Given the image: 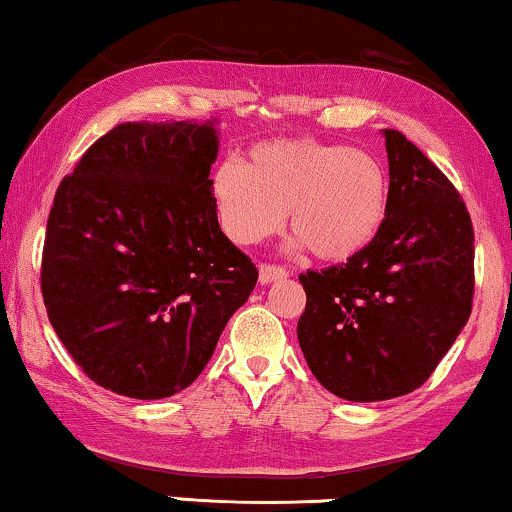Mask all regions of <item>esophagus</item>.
<instances>
[{
    "instance_id": "34e87169",
    "label": "esophagus",
    "mask_w": 512,
    "mask_h": 512,
    "mask_svg": "<svg viewBox=\"0 0 512 512\" xmlns=\"http://www.w3.org/2000/svg\"><path fill=\"white\" fill-rule=\"evenodd\" d=\"M261 284H272V281H284L288 279V270L281 268V265H272V263H263L261 268Z\"/></svg>"
}]
</instances>
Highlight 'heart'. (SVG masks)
<instances>
[{
    "label": "heart",
    "instance_id": "b5f03b06",
    "mask_svg": "<svg viewBox=\"0 0 512 512\" xmlns=\"http://www.w3.org/2000/svg\"><path fill=\"white\" fill-rule=\"evenodd\" d=\"M221 226L238 244H258L284 224L321 261L358 256L388 217V170L374 154L318 140H268L242 166L212 177Z\"/></svg>",
    "mask_w": 512,
    "mask_h": 512
}]
</instances>
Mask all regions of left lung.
<instances>
[{"label": "left lung", "instance_id": "1", "mask_svg": "<svg viewBox=\"0 0 512 512\" xmlns=\"http://www.w3.org/2000/svg\"><path fill=\"white\" fill-rule=\"evenodd\" d=\"M390 205L358 256L307 270L298 339L311 374L351 402L425 383L473 305V224L455 184L402 131L385 129Z\"/></svg>", "mask_w": 512, "mask_h": 512}]
</instances>
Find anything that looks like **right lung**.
I'll return each instance as SVG.
<instances>
[{
	"mask_svg": "<svg viewBox=\"0 0 512 512\" xmlns=\"http://www.w3.org/2000/svg\"><path fill=\"white\" fill-rule=\"evenodd\" d=\"M212 122L117 124L57 187L41 258L50 323L101 388L194 383L258 270L217 221Z\"/></svg>",
	"mask_w": 512,
	"mask_h": 512,
	"instance_id": "1",
	"label": "right lung"
}]
</instances>
